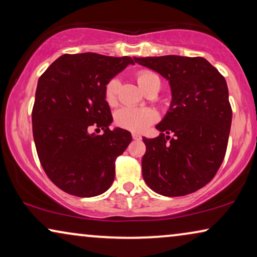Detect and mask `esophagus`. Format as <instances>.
Returning a JSON list of instances; mask_svg holds the SVG:
<instances>
[{
    "instance_id": "1",
    "label": "esophagus",
    "mask_w": 257,
    "mask_h": 257,
    "mask_svg": "<svg viewBox=\"0 0 257 257\" xmlns=\"http://www.w3.org/2000/svg\"><path fill=\"white\" fill-rule=\"evenodd\" d=\"M132 138L135 140H140L142 139V136L138 135V133H132Z\"/></svg>"
}]
</instances>
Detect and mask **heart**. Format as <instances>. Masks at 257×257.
I'll list each match as a JSON object with an SVG mask.
<instances>
[{
    "label": "heart",
    "instance_id": "1",
    "mask_svg": "<svg viewBox=\"0 0 257 257\" xmlns=\"http://www.w3.org/2000/svg\"><path fill=\"white\" fill-rule=\"evenodd\" d=\"M137 82L144 91H146L154 82L160 80L156 73L150 70H142L137 73ZM120 87V80L113 77L106 83L104 89V97L110 106H114L118 101V92ZM158 119L157 112L152 108L144 107H122L114 115V122L118 127L131 132H143Z\"/></svg>",
    "mask_w": 257,
    "mask_h": 257
}]
</instances>
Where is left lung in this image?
I'll return each instance as SVG.
<instances>
[{
	"label": "left lung",
	"mask_w": 257,
	"mask_h": 257,
	"mask_svg": "<svg viewBox=\"0 0 257 257\" xmlns=\"http://www.w3.org/2000/svg\"><path fill=\"white\" fill-rule=\"evenodd\" d=\"M135 58L171 85L172 103L157 125V138L143 140V178L165 196L191 194L215 177L224 159L231 106L224 77L202 57Z\"/></svg>",
	"instance_id": "8db88e82"
}]
</instances>
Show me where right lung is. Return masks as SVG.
<instances>
[{"label": "right lung", "instance_id": "1", "mask_svg": "<svg viewBox=\"0 0 257 257\" xmlns=\"http://www.w3.org/2000/svg\"><path fill=\"white\" fill-rule=\"evenodd\" d=\"M128 64L135 62L127 56L65 54L38 79L33 107L35 146L49 179L68 194L96 196L113 182L115 159L132 136L126 130L108 128L112 114L104 89ZM92 128L104 133L94 135Z\"/></svg>", "mask_w": 257, "mask_h": 257}]
</instances>
